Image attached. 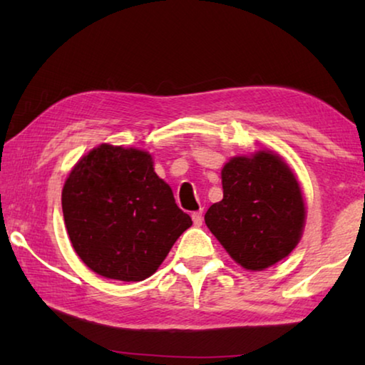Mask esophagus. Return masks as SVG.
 <instances>
[{"label": "esophagus", "instance_id": "esophagus-1", "mask_svg": "<svg viewBox=\"0 0 365 365\" xmlns=\"http://www.w3.org/2000/svg\"><path fill=\"white\" fill-rule=\"evenodd\" d=\"M191 219H193V224L196 227H201L202 225V211H196L191 214Z\"/></svg>", "mask_w": 365, "mask_h": 365}]
</instances>
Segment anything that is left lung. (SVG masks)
I'll return each mask as SVG.
<instances>
[{
	"label": "left lung",
	"instance_id": "obj_1",
	"mask_svg": "<svg viewBox=\"0 0 365 365\" xmlns=\"http://www.w3.org/2000/svg\"><path fill=\"white\" fill-rule=\"evenodd\" d=\"M224 197L205 215L225 251L246 270H264L299 243L306 207L293 170L279 154L232 158L222 169Z\"/></svg>",
	"mask_w": 365,
	"mask_h": 365
}]
</instances>
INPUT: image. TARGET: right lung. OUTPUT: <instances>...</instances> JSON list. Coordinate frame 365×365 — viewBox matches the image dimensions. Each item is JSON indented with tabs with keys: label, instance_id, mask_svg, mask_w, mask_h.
Masks as SVG:
<instances>
[{
	"label": "right lung",
	"instance_id": "right-lung-1",
	"mask_svg": "<svg viewBox=\"0 0 365 365\" xmlns=\"http://www.w3.org/2000/svg\"><path fill=\"white\" fill-rule=\"evenodd\" d=\"M64 224L78 257L120 282L151 277L191 217L175 205L146 151L103 143L78 160L63 188Z\"/></svg>",
	"mask_w": 365,
	"mask_h": 365
}]
</instances>
